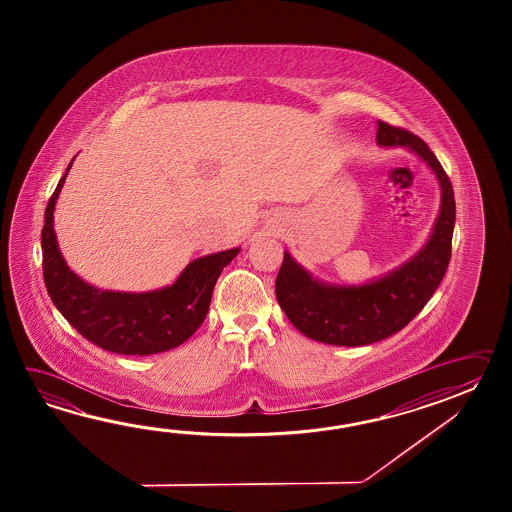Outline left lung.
Masks as SVG:
<instances>
[{
  "label": "left lung",
  "instance_id": "8db88e82",
  "mask_svg": "<svg viewBox=\"0 0 512 512\" xmlns=\"http://www.w3.org/2000/svg\"><path fill=\"white\" fill-rule=\"evenodd\" d=\"M381 146H406L423 157L441 185V212L434 232L415 258L379 282L335 287L315 280L296 261L283 254L276 276V298L298 331L333 346H366L392 337L408 326L432 298L445 276L452 254L456 223L454 190L441 163L421 137L379 120Z\"/></svg>",
  "mask_w": 512,
  "mask_h": 512
}]
</instances>
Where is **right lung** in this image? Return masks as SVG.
<instances>
[{"label":"right lung","instance_id":"obj_1","mask_svg":"<svg viewBox=\"0 0 512 512\" xmlns=\"http://www.w3.org/2000/svg\"><path fill=\"white\" fill-rule=\"evenodd\" d=\"M71 164L45 207L42 229L44 282L53 304L82 337L98 348L120 355H153L177 348L203 324L219 274L240 249L197 258L181 272L172 287L161 291L141 294L98 291L69 271L58 251L53 229L56 197Z\"/></svg>","mask_w":512,"mask_h":512}]
</instances>
